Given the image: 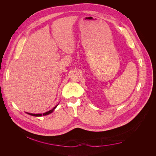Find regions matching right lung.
I'll list each match as a JSON object with an SVG mask.
<instances>
[{
	"label": "right lung",
	"mask_w": 156,
	"mask_h": 156,
	"mask_svg": "<svg viewBox=\"0 0 156 156\" xmlns=\"http://www.w3.org/2000/svg\"><path fill=\"white\" fill-rule=\"evenodd\" d=\"M57 106H58V105H56L53 108H52L51 110H50V111H48V112H45L43 113V114H33V113H29V112H26V113H27V114H28V115H31V116H46V115H48L51 114V113L55 111V109L56 108V107H57Z\"/></svg>",
	"instance_id": "obj_1"
}]
</instances>
